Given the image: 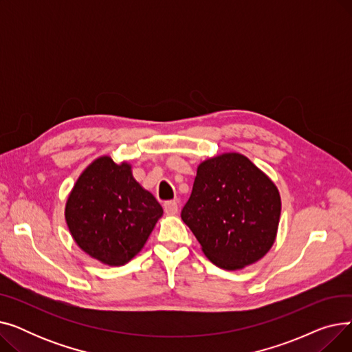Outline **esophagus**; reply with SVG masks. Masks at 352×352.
<instances>
[{"label":"esophagus","instance_id":"esophagus-1","mask_svg":"<svg viewBox=\"0 0 352 352\" xmlns=\"http://www.w3.org/2000/svg\"><path fill=\"white\" fill-rule=\"evenodd\" d=\"M164 211L168 214V215H175L178 212L177 201H166V202H164Z\"/></svg>","mask_w":352,"mask_h":352}]
</instances>
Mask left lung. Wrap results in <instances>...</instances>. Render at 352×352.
I'll return each instance as SVG.
<instances>
[{"instance_id":"obj_1","label":"left lung","mask_w":352,"mask_h":352,"mask_svg":"<svg viewBox=\"0 0 352 352\" xmlns=\"http://www.w3.org/2000/svg\"><path fill=\"white\" fill-rule=\"evenodd\" d=\"M280 214L275 184L247 157L228 153L198 165L181 218L210 261L224 270H239L270 251Z\"/></svg>"}]
</instances>
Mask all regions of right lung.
I'll list each match as a JSON object with an SVG mask.
<instances>
[{
	"mask_svg": "<svg viewBox=\"0 0 352 352\" xmlns=\"http://www.w3.org/2000/svg\"><path fill=\"white\" fill-rule=\"evenodd\" d=\"M161 215L160 202L134 179L131 165L109 157L87 166L65 206L78 247L111 267L126 264L141 251Z\"/></svg>",
	"mask_w": 352,
	"mask_h": 352,
	"instance_id": "right-lung-1",
	"label": "right lung"
}]
</instances>
